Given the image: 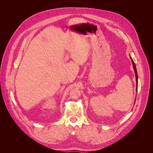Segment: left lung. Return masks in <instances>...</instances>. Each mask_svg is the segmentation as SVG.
<instances>
[{"label":"left lung","instance_id":"obj_1","mask_svg":"<svg viewBox=\"0 0 153 153\" xmlns=\"http://www.w3.org/2000/svg\"><path fill=\"white\" fill-rule=\"evenodd\" d=\"M131 58V57H130ZM131 61H132V64H133V69L134 70H135V76H136V82H137V87H136V89H137V84H138V76H137V69H136V66H135V62H134V61H133V59L131 58Z\"/></svg>","mask_w":153,"mask_h":153}]
</instances>
